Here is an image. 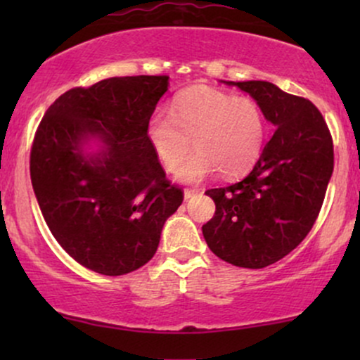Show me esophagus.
Listing matches in <instances>:
<instances>
[{
  "label": "esophagus",
  "mask_w": 360,
  "mask_h": 360,
  "mask_svg": "<svg viewBox=\"0 0 360 360\" xmlns=\"http://www.w3.org/2000/svg\"><path fill=\"white\" fill-rule=\"evenodd\" d=\"M200 193V189H194V188H186L184 189V198L186 200H189V198H193L194 194Z\"/></svg>",
  "instance_id": "obj_1"
}]
</instances>
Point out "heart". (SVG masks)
<instances>
[{
  "label": "heart",
  "instance_id": "b5f03b06",
  "mask_svg": "<svg viewBox=\"0 0 360 360\" xmlns=\"http://www.w3.org/2000/svg\"><path fill=\"white\" fill-rule=\"evenodd\" d=\"M267 123L264 111L250 98L214 89H189L172 103V115L155 111L148 120L147 137L169 172L198 181L214 169L225 177L240 176L262 152Z\"/></svg>",
  "mask_w": 360,
  "mask_h": 360
}]
</instances>
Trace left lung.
<instances>
[{
	"instance_id": "obj_1",
	"label": "left lung",
	"mask_w": 360,
	"mask_h": 360,
	"mask_svg": "<svg viewBox=\"0 0 360 360\" xmlns=\"http://www.w3.org/2000/svg\"><path fill=\"white\" fill-rule=\"evenodd\" d=\"M226 84L249 93L276 130L242 181L206 191L217 210L203 235L225 262L262 269L296 249L315 225L333 172V140L307 98L267 81Z\"/></svg>"
}]
</instances>
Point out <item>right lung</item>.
Listing matches in <instances>:
<instances>
[{
  "label": "right lung",
  "instance_id": "1",
  "mask_svg": "<svg viewBox=\"0 0 360 360\" xmlns=\"http://www.w3.org/2000/svg\"><path fill=\"white\" fill-rule=\"evenodd\" d=\"M167 81L125 76L72 88L35 131L30 177L44 220L62 249L98 274L122 276L147 264L184 200L147 137ZM89 136L105 143L93 158L80 150Z\"/></svg>",
  "mask_w": 360,
  "mask_h": 360
}]
</instances>
